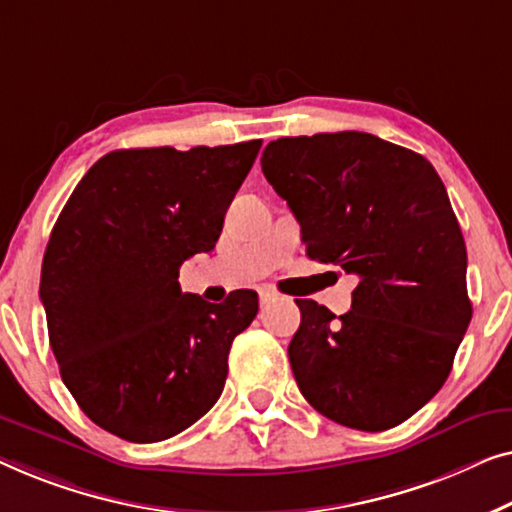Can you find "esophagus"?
I'll return each instance as SVG.
<instances>
[{
	"label": "esophagus",
	"mask_w": 512,
	"mask_h": 512,
	"mask_svg": "<svg viewBox=\"0 0 512 512\" xmlns=\"http://www.w3.org/2000/svg\"><path fill=\"white\" fill-rule=\"evenodd\" d=\"M276 297V292L273 290H269V287H262V290H259V304H269V301Z\"/></svg>",
	"instance_id": "obj_1"
}]
</instances>
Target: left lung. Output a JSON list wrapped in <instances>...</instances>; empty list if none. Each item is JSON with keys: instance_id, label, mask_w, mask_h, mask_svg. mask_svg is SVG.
Masks as SVG:
<instances>
[{"instance_id": "obj_1", "label": "left lung", "mask_w": 512, "mask_h": 512, "mask_svg": "<svg viewBox=\"0 0 512 512\" xmlns=\"http://www.w3.org/2000/svg\"><path fill=\"white\" fill-rule=\"evenodd\" d=\"M262 171L308 257L359 278L338 318L297 299L287 352L301 394L343 427H397L441 390L473 315L443 181L422 155L366 132L271 141Z\"/></svg>"}]
</instances>
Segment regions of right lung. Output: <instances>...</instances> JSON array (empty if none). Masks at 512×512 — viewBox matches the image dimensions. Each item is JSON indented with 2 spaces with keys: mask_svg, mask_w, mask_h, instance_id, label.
<instances>
[{
  "mask_svg": "<svg viewBox=\"0 0 512 512\" xmlns=\"http://www.w3.org/2000/svg\"><path fill=\"white\" fill-rule=\"evenodd\" d=\"M259 148L113 150L50 232L41 301L60 376L83 413L125 441L181 434L220 399L257 292L208 304L181 290L178 269L215 248Z\"/></svg>",
  "mask_w": 512,
  "mask_h": 512,
  "instance_id": "obj_1",
  "label": "right lung"
}]
</instances>
